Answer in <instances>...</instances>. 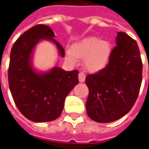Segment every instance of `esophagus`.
<instances>
[{
	"instance_id": "1",
	"label": "esophagus",
	"mask_w": 149,
	"mask_h": 149,
	"mask_svg": "<svg viewBox=\"0 0 149 149\" xmlns=\"http://www.w3.org/2000/svg\"><path fill=\"white\" fill-rule=\"evenodd\" d=\"M84 80H85V75L84 74V72H80L79 73V81L80 82H84Z\"/></svg>"
}]
</instances>
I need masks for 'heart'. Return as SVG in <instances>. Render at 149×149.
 <instances>
[{
	"instance_id": "heart-1",
	"label": "heart",
	"mask_w": 149,
	"mask_h": 149,
	"mask_svg": "<svg viewBox=\"0 0 149 149\" xmlns=\"http://www.w3.org/2000/svg\"><path fill=\"white\" fill-rule=\"evenodd\" d=\"M111 46L107 41L97 37H88L75 43L72 49L66 51V59L73 65L84 59V65L88 71L98 72L103 69L109 61Z\"/></svg>"
}]
</instances>
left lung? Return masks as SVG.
<instances>
[{
  "instance_id": "left-lung-1",
  "label": "left lung",
  "mask_w": 149,
  "mask_h": 149,
  "mask_svg": "<svg viewBox=\"0 0 149 149\" xmlns=\"http://www.w3.org/2000/svg\"><path fill=\"white\" fill-rule=\"evenodd\" d=\"M116 46L105 68L85 79L89 94L86 111L93 120L109 123L128 113L136 100L142 80V62L137 43L118 32Z\"/></svg>"
}]
</instances>
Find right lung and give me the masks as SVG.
I'll list each match as a JSON object with an SVG mask.
<instances>
[{
    "label": "right lung",
    "mask_w": 149,
    "mask_h": 149,
    "mask_svg": "<svg viewBox=\"0 0 149 149\" xmlns=\"http://www.w3.org/2000/svg\"><path fill=\"white\" fill-rule=\"evenodd\" d=\"M50 27L38 24L19 37L10 52L8 85L17 109L33 122H49L61 114L65 100L79 83L77 70L65 71L53 67L40 71L34 67L33 54L43 40L52 43L61 57L65 50Z\"/></svg>",
    "instance_id": "obj_1"
}]
</instances>
